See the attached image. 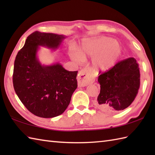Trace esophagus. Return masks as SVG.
I'll return each mask as SVG.
<instances>
[{
	"instance_id": "obj_1",
	"label": "esophagus",
	"mask_w": 155,
	"mask_h": 155,
	"mask_svg": "<svg viewBox=\"0 0 155 155\" xmlns=\"http://www.w3.org/2000/svg\"><path fill=\"white\" fill-rule=\"evenodd\" d=\"M94 79L90 76V73L86 68H83L78 72V85L79 87H85L93 83Z\"/></svg>"
}]
</instances>
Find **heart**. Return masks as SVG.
Here are the masks:
<instances>
[{
  "instance_id": "1",
  "label": "heart",
  "mask_w": 155,
  "mask_h": 155,
  "mask_svg": "<svg viewBox=\"0 0 155 155\" xmlns=\"http://www.w3.org/2000/svg\"><path fill=\"white\" fill-rule=\"evenodd\" d=\"M122 51V47L118 41L110 37H102L84 40L79 51L71 52V57L77 62L92 57V68L95 72H106L117 64Z\"/></svg>"
}]
</instances>
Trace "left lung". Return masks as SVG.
<instances>
[{
	"mask_svg": "<svg viewBox=\"0 0 155 155\" xmlns=\"http://www.w3.org/2000/svg\"><path fill=\"white\" fill-rule=\"evenodd\" d=\"M140 77L139 64L133 57L118 62L109 71L102 72L98 78L101 91L96 106L107 112L123 110L129 107L139 92Z\"/></svg>",
	"mask_w": 155,
	"mask_h": 155,
	"instance_id": "obj_1",
	"label": "left lung"
}]
</instances>
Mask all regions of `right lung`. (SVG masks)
Masks as SVG:
<instances>
[{"mask_svg":"<svg viewBox=\"0 0 155 155\" xmlns=\"http://www.w3.org/2000/svg\"><path fill=\"white\" fill-rule=\"evenodd\" d=\"M65 37L35 31L16 54L13 87L25 107L36 116L52 118L62 114L77 88L78 71H68L59 64L44 66L38 61V46L57 48Z\"/></svg>","mask_w":155,"mask_h":155,"instance_id":"obj_1","label":"right lung"}]
</instances>
